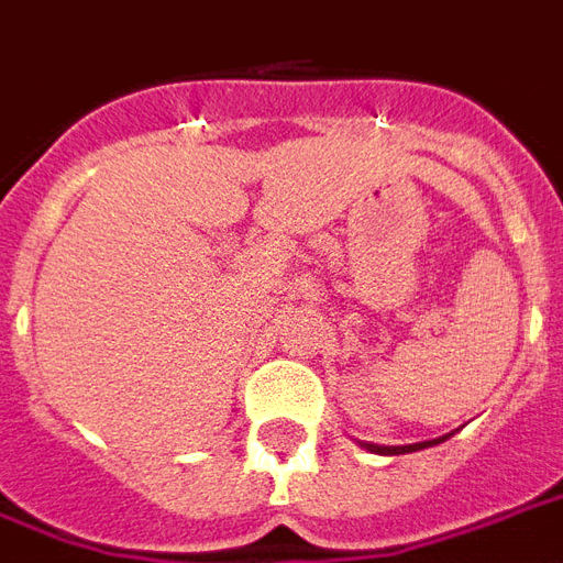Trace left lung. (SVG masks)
Segmentation results:
<instances>
[{"mask_svg": "<svg viewBox=\"0 0 563 563\" xmlns=\"http://www.w3.org/2000/svg\"><path fill=\"white\" fill-rule=\"evenodd\" d=\"M434 443H440V440H426V443H411V446H373V443H367V449L382 452V455H402V452H417V449L434 446Z\"/></svg>", "mask_w": 563, "mask_h": 563, "instance_id": "8db88e82", "label": "left lung"}]
</instances>
